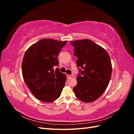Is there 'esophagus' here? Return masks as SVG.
<instances>
[{
    "mask_svg": "<svg viewBox=\"0 0 134 134\" xmlns=\"http://www.w3.org/2000/svg\"><path fill=\"white\" fill-rule=\"evenodd\" d=\"M73 75H67V78H68V79H70V78H72V77H73Z\"/></svg>",
    "mask_w": 134,
    "mask_h": 134,
    "instance_id": "34e87169",
    "label": "esophagus"
}]
</instances>
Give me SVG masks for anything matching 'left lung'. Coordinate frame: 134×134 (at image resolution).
I'll use <instances>...</instances> for the list:
<instances>
[{"label": "left lung", "instance_id": "1", "mask_svg": "<svg viewBox=\"0 0 134 134\" xmlns=\"http://www.w3.org/2000/svg\"><path fill=\"white\" fill-rule=\"evenodd\" d=\"M74 47V55L80 74L73 88L80 100L90 103L102 96L112 75V64L106 50L89 39L70 41Z\"/></svg>", "mask_w": 134, "mask_h": 134}]
</instances>
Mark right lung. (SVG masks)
Instances as JSON below:
<instances>
[{
	"label": "right lung",
	"mask_w": 134,
	"mask_h": 134,
	"mask_svg": "<svg viewBox=\"0 0 134 134\" xmlns=\"http://www.w3.org/2000/svg\"><path fill=\"white\" fill-rule=\"evenodd\" d=\"M67 41L43 38L26 50L22 63L24 81L35 97L43 102L57 99L65 86L66 76L59 71L58 57Z\"/></svg>",
	"instance_id": "1"
}]
</instances>
